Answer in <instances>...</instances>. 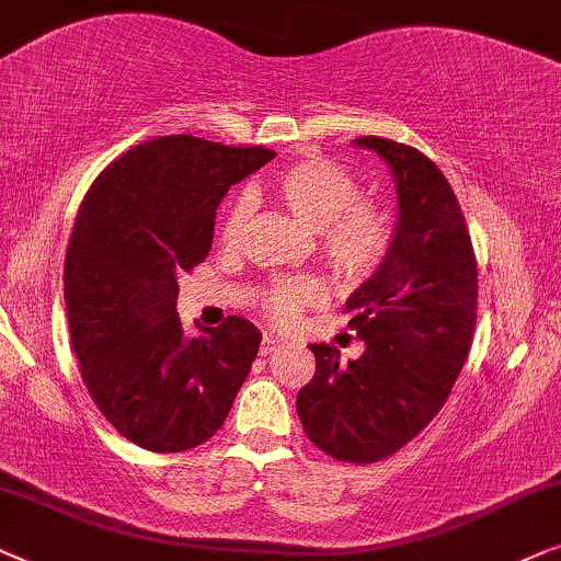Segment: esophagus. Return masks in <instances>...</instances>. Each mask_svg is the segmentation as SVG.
I'll return each mask as SVG.
<instances>
[{"instance_id": "obj_1", "label": "esophagus", "mask_w": 561, "mask_h": 561, "mask_svg": "<svg viewBox=\"0 0 561 561\" xmlns=\"http://www.w3.org/2000/svg\"><path fill=\"white\" fill-rule=\"evenodd\" d=\"M276 348H279V339H276V335H272V333H264V339H261V346H259L261 356L274 354Z\"/></svg>"}]
</instances>
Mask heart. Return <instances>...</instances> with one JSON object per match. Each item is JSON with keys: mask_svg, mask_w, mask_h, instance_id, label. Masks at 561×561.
<instances>
[{"mask_svg": "<svg viewBox=\"0 0 561 561\" xmlns=\"http://www.w3.org/2000/svg\"><path fill=\"white\" fill-rule=\"evenodd\" d=\"M272 190L297 220L318 230L328 266L343 279L358 282L382 264L392 238L390 218L375 205L356 203L362 194L356 179L339 163L320 156H302L274 176ZM251 215L253 199L249 194L236 197L220 220V241L226 245L241 241ZM316 300H320L316 282L287 279L268 289L264 308L276 323H289L302 305Z\"/></svg>", "mask_w": 561, "mask_h": 561, "instance_id": "obj_1", "label": "heart"}]
</instances>
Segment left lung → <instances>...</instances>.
I'll list each match as a JSON object with an SVG mask.
<instances>
[{"mask_svg":"<svg viewBox=\"0 0 561 561\" xmlns=\"http://www.w3.org/2000/svg\"><path fill=\"white\" fill-rule=\"evenodd\" d=\"M398 192V222L375 274L346 300L364 354L341 364L310 343L316 377L297 392L308 438L333 459L369 465L415 438L444 408L472 346L477 261L465 215L428 156L364 136Z\"/></svg>","mask_w":561,"mask_h":561,"instance_id":"8db88e82","label":"left lung"}]
</instances>
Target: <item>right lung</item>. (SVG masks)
I'll list each match as a JSON object with an SVG mask.
<instances>
[{
    "instance_id": "right-lung-1",
    "label": "right lung",
    "mask_w": 561,
    "mask_h": 561,
    "mask_svg": "<svg viewBox=\"0 0 561 561\" xmlns=\"http://www.w3.org/2000/svg\"><path fill=\"white\" fill-rule=\"evenodd\" d=\"M192 136L146 140L89 186L64 266L81 377L102 415L148 451H186L226 421L259 354L245 318L186 339L179 274L207 259L233 184L274 159Z\"/></svg>"
}]
</instances>
